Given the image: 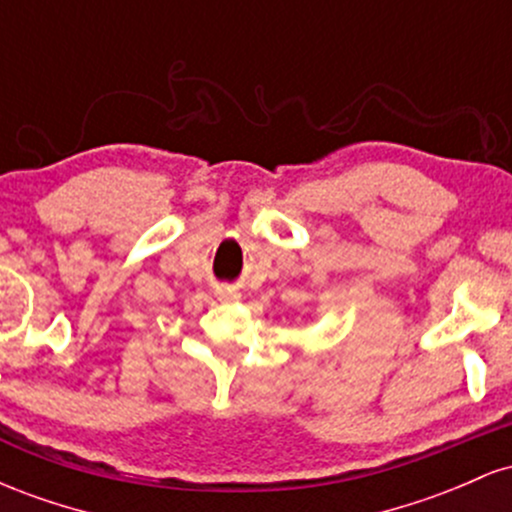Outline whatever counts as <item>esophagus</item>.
<instances>
[{
    "instance_id": "1",
    "label": "esophagus",
    "mask_w": 512,
    "mask_h": 512,
    "mask_svg": "<svg viewBox=\"0 0 512 512\" xmlns=\"http://www.w3.org/2000/svg\"><path fill=\"white\" fill-rule=\"evenodd\" d=\"M219 296H221V298H238V293H236V291H231V289H228V291H223V289H221V291H219Z\"/></svg>"
}]
</instances>
